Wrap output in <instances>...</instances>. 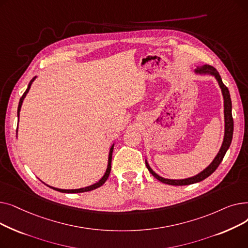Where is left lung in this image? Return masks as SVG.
Wrapping results in <instances>:
<instances>
[{
    "label": "left lung",
    "instance_id": "1",
    "mask_svg": "<svg viewBox=\"0 0 248 248\" xmlns=\"http://www.w3.org/2000/svg\"><path fill=\"white\" fill-rule=\"evenodd\" d=\"M195 72L200 73V74H211V75L215 76V78L219 83V86L221 88V91H222L223 98H224V119H225V134H224L223 144H222V146H221V149H220L219 153L217 154L215 159L213 160V162L209 166H208L204 171H202L201 173H199L196 176L188 178V179L170 180V179L162 178L152 170L151 167L148 164V162L146 161V166L148 168V170L150 171V173L155 179H158L159 181H161L162 183H165V184H168V185H174V186L191 185V184H194V183H198V182H201L204 179H206L207 177H209L218 168L220 163L222 162L227 150L230 147L232 137H233V117H232V112H231L232 103H231V98H230V93H229L228 88L222 82V79H221V77H220L218 71L213 66H210V65H207V64L203 65L202 67H198L197 69H195Z\"/></svg>",
    "mask_w": 248,
    "mask_h": 248
}]
</instances>
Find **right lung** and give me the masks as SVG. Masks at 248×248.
I'll return each instance as SVG.
<instances>
[{
    "instance_id": "right-lung-1",
    "label": "right lung",
    "mask_w": 248,
    "mask_h": 248,
    "mask_svg": "<svg viewBox=\"0 0 248 248\" xmlns=\"http://www.w3.org/2000/svg\"><path fill=\"white\" fill-rule=\"evenodd\" d=\"M34 79H35V77H34L33 79L30 81V83H29V85H28V88L26 89V91L24 93V94H23V95H22V97L20 98V101H19V107H18V117H19V114H20V110H21V107H22V102H23V100H24V98H25L26 94L28 93V91H29V89H30V87H31V84H32V82L34 81ZM112 151H113V146L110 148V151H109V155H108V165L107 172H106V174L103 175V177H102V178L97 182V183H95V184H93V185H91V186H88V187H85V188L75 189V190H63V189H58V188L50 187V186H49V187H50V188H52V189L56 190V191L62 192V193H82V192H88V191H91V190H94V189H96V188H98V187L102 186V185L104 184V182H106V181L108 180V176H109V174H110V170H111V157H112Z\"/></svg>"
}]
</instances>
